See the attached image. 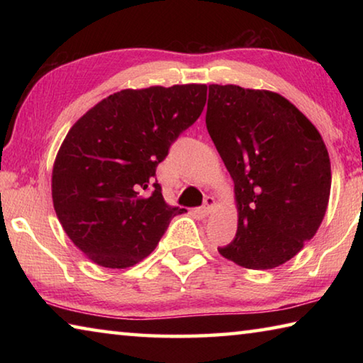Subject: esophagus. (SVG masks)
<instances>
[{"mask_svg":"<svg viewBox=\"0 0 363 363\" xmlns=\"http://www.w3.org/2000/svg\"><path fill=\"white\" fill-rule=\"evenodd\" d=\"M216 210V200L213 199V196H206L205 199V206L201 208L200 213L203 214V216H210V214Z\"/></svg>","mask_w":363,"mask_h":363,"instance_id":"34e87169","label":"esophagus"}]
</instances>
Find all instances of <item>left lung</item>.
<instances>
[{"mask_svg": "<svg viewBox=\"0 0 363 363\" xmlns=\"http://www.w3.org/2000/svg\"><path fill=\"white\" fill-rule=\"evenodd\" d=\"M206 128L233 181L237 233L219 255L253 270L279 267L315 235L331 164L320 133L267 89L210 84Z\"/></svg>", "mask_w": 363, "mask_h": 363, "instance_id": "left-lung-1", "label": "left lung"}]
</instances>
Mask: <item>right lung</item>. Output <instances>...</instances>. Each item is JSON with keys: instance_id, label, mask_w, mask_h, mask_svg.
Listing matches in <instances>:
<instances>
[{"instance_id": "add662e5", "label": "right lung", "mask_w": 363, "mask_h": 363, "mask_svg": "<svg viewBox=\"0 0 363 363\" xmlns=\"http://www.w3.org/2000/svg\"><path fill=\"white\" fill-rule=\"evenodd\" d=\"M206 104V84L121 89L67 133L54 160L52 205L62 229L97 266L126 269L149 256L171 219L157 164Z\"/></svg>"}]
</instances>
